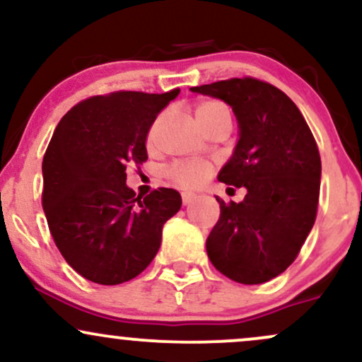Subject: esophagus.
Returning <instances> with one entry per match:
<instances>
[{"label": "esophagus", "mask_w": 362, "mask_h": 362, "mask_svg": "<svg viewBox=\"0 0 362 362\" xmlns=\"http://www.w3.org/2000/svg\"><path fill=\"white\" fill-rule=\"evenodd\" d=\"M195 197H197V195L192 194V192H182V202H184V206L190 204V202H194Z\"/></svg>", "instance_id": "1"}]
</instances>
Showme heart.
<instances>
[{"label": "heart", "instance_id": "heart-1", "mask_svg": "<svg viewBox=\"0 0 362 362\" xmlns=\"http://www.w3.org/2000/svg\"><path fill=\"white\" fill-rule=\"evenodd\" d=\"M224 112H228L224 103L218 100H204L195 107V117L202 127H206L211 120L218 117L219 114H224ZM161 119H163V115H160L156 122L153 124L151 131H149V141L155 139L156 127L161 122ZM211 175H213V165L209 161L201 160L177 161L167 168V177L182 189H197V187L204 185Z\"/></svg>", "mask_w": 362, "mask_h": 362}]
</instances>
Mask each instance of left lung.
<instances>
[{
	"label": "left lung",
	"instance_id": "1",
	"mask_svg": "<svg viewBox=\"0 0 362 362\" xmlns=\"http://www.w3.org/2000/svg\"><path fill=\"white\" fill-rule=\"evenodd\" d=\"M190 90L233 109L240 139L218 180L247 189L242 202L216 197L221 214L206 240L207 257L235 282L271 281L293 264L317 218V141L296 103L271 83L245 76Z\"/></svg>",
	"mask_w": 362,
	"mask_h": 362
}]
</instances>
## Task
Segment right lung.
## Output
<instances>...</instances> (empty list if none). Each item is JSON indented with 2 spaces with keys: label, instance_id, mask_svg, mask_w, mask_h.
I'll list each match as a JSON object with an SVG mask.
<instances>
[{
  "label": "right lung",
  "instance_id": "obj_1",
  "mask_svg": "<svg viewBox=\"0 0 362 362\" xmlns=\"http://www.w3.org/2000/svg\"><path fill=\"white\" fill-rule=\"evenodd\" d=\"M178 93L95 95L57 124L42 161V207L54 243L85 279L114 286L139 276L180 209L177 190L136 197L126 185L127 165L148 160L149 127Z\"/></svg>",
  "mask_w": 362,
  "mask_h": 362
}]
</instances>
